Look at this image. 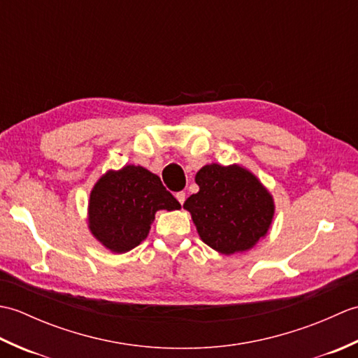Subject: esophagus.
Wrapping results in <instances>:
<instances>
[{
  "instance_id": "esophagus-1",
  "label": "esophagus",
  "mask_w": 358,
  "mask_h": 358,
  "mask_svg": "<svg viewBox=\"0 0 358 358\" xmlns=\"http://www.w3.org/2000/svg\"><path fill=\"white\" fill-rule=\"evenodd\" d=\"M175 199H177L181 204H183V203H185V200H186V194H185L183 191H181V192H177V194H175Z\"/></svg>"
}]
</instances>
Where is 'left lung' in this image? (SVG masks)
<instances>
[{
    "label": "left lung",
    "instance_id": "left-lung-1",
    "mask_svg": "<svg viewBox=\"0 0 358 358\" xmlns=\"http://www.w3.org/2000/svg\"><path fill=\"white\" fill-rule=\"evenodd\" d=\"M200 191L185 201L200 238L217 252L252 249L266 237L275 204L255 175L240 164L210 163L195 175Z\"/></svg>",
    "mask_w": 358,
    "mask_h": 358
}]
</instances>
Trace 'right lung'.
Wrapping results in <instances>:
<instances>
[{"label":"right lung","mask_w":358,"mask_h":358,"mask_svg":"<svg viewBox=\"0 0 358 358\" xmlns=\"http://www.w3.org/2000/svg\"><path fill=\"white\" fill-rule=\"evenodd\" d=\"M180 208L158 175L127 164L101 175L90 191L89 231L110 252L124 254L148 237L157 210Z\"/></svg>","instance_id":"add662e5"}]
</instances>
